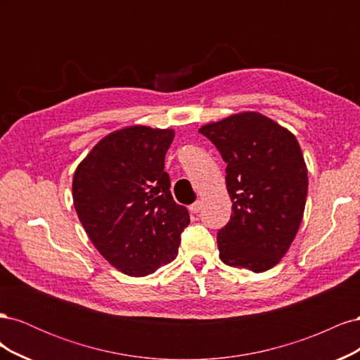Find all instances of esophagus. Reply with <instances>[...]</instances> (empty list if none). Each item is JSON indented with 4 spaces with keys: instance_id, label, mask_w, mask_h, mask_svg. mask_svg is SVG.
Returning a JSON list of instances; mask_svg holds the SVG:
<instances>
[{
    "instance_id": "esophagus-1",
    "label": "esophagus",
    "mask_w": 360,
    "mask_h": 360,
    "mask_svg": "<svg viewBox=\"0 0 360 360\" xmlns=\"http://www.w3.org/2000/svg\"><path fill=\"white\" fill-rule=\"evenodd\" d=\"M201 209H202V201H195L193 204H191L189 205V210H191V213H200L201 212Z\"/></svg>"
}]
</instances>
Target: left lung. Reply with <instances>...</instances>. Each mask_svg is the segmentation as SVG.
<instances>
[{"label": "left lung", "instance_id": "1", "mask_svg": "<svg viewBox=\"0 0 360 360\" xmlns=\"http://www.w3.org/2000/svg\"><path fill=\"white\" fill-rule=\"evenodd\" d=\"M226 162L231 219L217 233L225 264L261 274L287 254L303 219L308 169L288 129L240 112L200 129Z\"/></svg>", "mask_w": 360, "mask_h": 360}]
</instances>
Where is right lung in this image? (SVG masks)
Returning a JSON list of instances; mask_svg holds the SVG:
<instances>
[{"label":"right lung","mask_w":360,"mask_h":360,"mask_svg":"<svg viewBox=\"0 0 360 360\" xmlns=\"http://www.w3.org/2000/svg\"><path fill=\"white\" fill-rule=\"evenodd\" d=\"M172 129L129 126L106 135L75 171V210L101 255L129 276H146L177 257L191 222L172 200L165 155Z\"/></svg>","instance_id":"1"}]
</instances>
